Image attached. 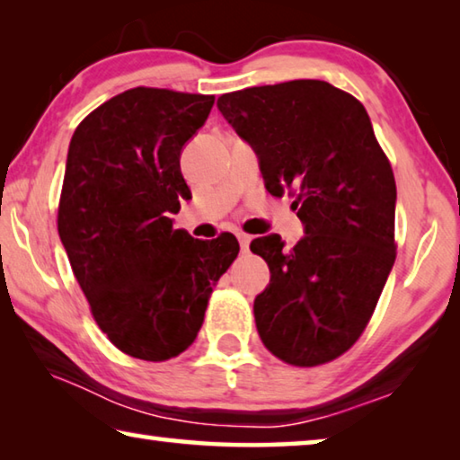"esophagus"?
I'll return each instance as SVG.
<instances>
[{
  "label": "esophagus",
  "mask_w": 460,
  "mask_h": 460,
  "mask_svg": "<svg viewBox=\"0 0 460 460\" xmlns=\"http://www.w3.org/2000/svg\"><path fill=\"white\" fill-rule=\"evenodd\" d=\"M237 239H239L241 252H247V249H249V241H252V237H249L247 233H237Z\"/></svg>",
  "instance_id": "esophagus-1"
}]
</instances>
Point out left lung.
<instances>
[{"mask_svg": "<svg viewBox=\"0 0 460 460\" xmlns=\"http://www.w3.org/2000/svg\"><path fill=\"white\" fill-rule=\"evenodd\" d=\"M239 137L258 152L266 190L296 194L306 235L252 241L270 266L253 302L271 355L316 367L351 349L371 321L395 261V178L353 95L300 79L225 93L217 101Z\"/></svg>", "mask_w": 460, "mask_h": 460, "instance_id": "obj_1", "label": "left lung"}]
</instances>
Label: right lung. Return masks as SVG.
<instances>
[{
  "label": "right lung",
  "instance_id": "1",
  "mask_svg": "<svg viewBox=\"0 0 460 460\" xmlns=\"http://www.w3.org/2000/svg\"><path fill=\"white\" fill-rule=\"evenodd\" d=\"M215 95L136 87L75 129L58 202V235L99 329L129 357L166 361L192 345L213 286L239 253L231 233L174 229L190 189L182 146Z\"/></svg>",
  "mask_w": 460,
  "mask_h": 460
}]
</instances>
